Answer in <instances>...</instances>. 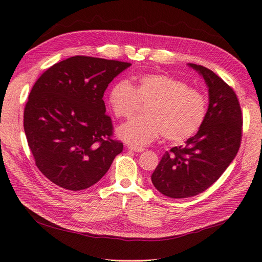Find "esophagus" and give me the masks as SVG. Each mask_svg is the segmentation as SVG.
Returning <instances> with one entry per match:
<instances>
[{"mask_svg": "<svg viewBox=\"0 0 262 262\" xmlns=\"http://www.w3.org/2000/svg\"><path fill=\"white\" fill-rule=\"evenodd\" d=\"M127 148H128V150L134 151V152H142V151L144 150V148H142V147H133V146H128Z\"/></svg>", "mask_w": 262, "mask_h": 262, "instance_id": "34e87169", "label": "esophagus"}]
</instances>
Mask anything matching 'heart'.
<instances>
[{
	"label": "heart",
	"mask_w": 262,
	"mask_h": 262,
	"mask_svg": "<svg viewBox=\"0 0 262 262\" xmlns=\"http://www.w3.org/2000/svg\"><path fill=\"white\" fill-rule=\"evenodd\" d=\"M108 102L119 119H129L140 103L148 104L146 115L118 128V136L133 147L146 146L162 134L171 142L186 141L199 132L207 114L204 94L185 81L160 73L140 75L134 84L118 82L111 87Z\"/></svg>",
	"instance_id": "heart-1"
}]
</instances>
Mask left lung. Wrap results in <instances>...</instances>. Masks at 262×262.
Returning <instances> with one entry per match:
<instances>
[{
  "instance_id": "left-lung-1",
  "label": "left lung",
  "mask_w": 262,
  "mask_h": 262,
  "mask_svg": "<svg viewBox=\"0 0 262 262\" xmlns=\"http://www.w3.org/2000/svg\"><path fill=\"white\" fill-rule=\"evenodd\" d=\"M203 76L209 103L204 123L185 146L166 151L153 171V186L171 199H185L208 189L234 160L241 146L243 116L237 97L207 68L188 63Z\"/></svg>"
}]
</instances>
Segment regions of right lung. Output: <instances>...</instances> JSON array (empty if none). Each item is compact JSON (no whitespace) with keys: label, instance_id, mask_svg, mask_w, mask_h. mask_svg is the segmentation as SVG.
Returning a JSON list of instances; mask_svg holds the SVG:
<instances>
[{"label":"right lung","instance_id":"obj_1","mask_svg":"<svg viewBox=\"0 0 262 262\" xmlns=\"http://www.w3.org/2000/svg\"><path fill=\"white\" fill-rule=\"evenodd\" d=\"M132 63L74 56L37 79L24 112V128L35 165L55 185L80 191L109 170L123 143L112 138L104 91Z\"/></svg>","mask_w":262,"mask_h":262}]
</instances>
